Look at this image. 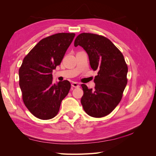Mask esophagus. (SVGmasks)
Returning <instances> with one entry per match:
<instances>
[{
  "instance_id": "esophagus-1",
  "label": "esophagus",
  "mask_w": 156,
  "mask_h": 156,
  "mask_svg": "<svg viewBox=\"0 0 156 156\" xmlns=\"http://www.w3.org/2000/svg\"><path fill=\"white\" fill-rule=\"evenodd\" d=\"M72 87L73 88H79L80 86L77 83H72Z\"/></svg>"
}]
</instances>
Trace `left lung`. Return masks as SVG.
<instances>
[{"label":"left lung","instance_id":"obj_1","mask_svg":"<svg viewBox=\"0 0 156 156\" xmlns=\"http://www.w3.org/2000/svg\"><path fill=\"white\" fill-rule=\"evenodd\" d=\"M87 53L90 64L98 71L94 77L95 89L82 84L83 109L94 118L108 115L122 100L127 83L128 68L121 51L106 37L92 33H81L74 41Z\"/></svg>","mask_w":156,"mask_h":156}]
</instances>
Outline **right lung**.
<instances>
[{
    "mask_svg": "<svg viewBox=\"0 0 156 156\" xmlns=\"http://www.w3.org/2000/svg\"><path fill=\"white\" fill-rule=\"evenodd\" d=\"M75 36L74 33L62 32L46 37L23 60L19 69L23 101L37 119L54 118L69 91L71 84L67 80L53 83L52 72L60 64Z\"/></svg>",
    "mask_w": 156,
    "mask_h": 156,
    "instance_id": "obj_1",
    "label": "right lung"
}]
</instances>
